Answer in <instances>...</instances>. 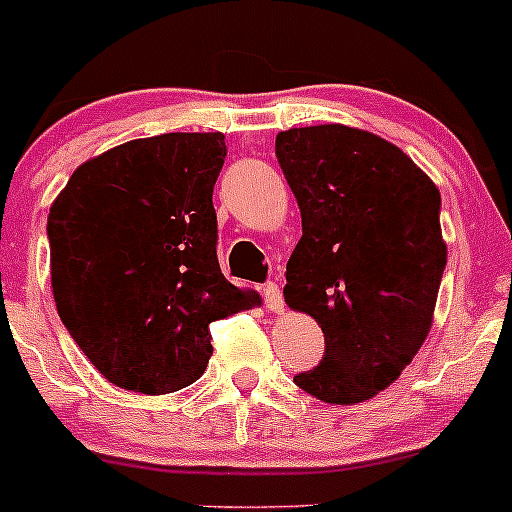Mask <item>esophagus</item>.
Wrapping results in <instances>:
<instances>
[{
    "instance_id": "1",
    "label": "esophagus",
    "mask_w": 512,
    "mask_h": 512,
    "mask_svg": "<svg viewBox=\"0 0 512 512\" xmlns=\"http://www.w3.org/2000/svg\"><path fill=\"white\" fill-rule=\"evenodd\" d=\"M262 296H265V306L269 308V311L272 313L284 311V296H282V289H279L277 284H267L265 289H262Z\"/></svg>"
}]
</instances>
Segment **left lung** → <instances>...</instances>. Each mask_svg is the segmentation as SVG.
Instances as JSON below:
<instances>
[{
  "mask_svg": "<svg viewBox=\"0 0 512 512\" xmlns=\"http://www.w3.org/2000/svg\"><path fill=\"white\" fill-rule=\"evenodd\" d=\"M301 209L284 301L325 335V357L296 374L323 403L355 406L401 376L423 347L447 265L440 189L389 140L323 123L277 136Z\"/></svg>",
  "mask_w": 512,
  "mask_h": 512,
  "instance_id": "left-lung-1",
  "label": "left lung"
}]
</instances>
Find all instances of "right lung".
<instances>
[{
  "label": "right lung",
  "mask_w": 512,
  "mask_h": 512,
  "mask_svg": "<svg viewBox=\"0 0 512 512\" xmlns=\"http://www.w3.org/2000/svg\"><path fill=\"white\" fill-rule=\"evenodd\" d=\"M226 153L223 133L128 140L82 162L50 206L55 306L121 389L194 384L213 355V320L262 306L218 267L211 196Z\"/></svg>",
  "instance_id": "1"
}]
</instances>
